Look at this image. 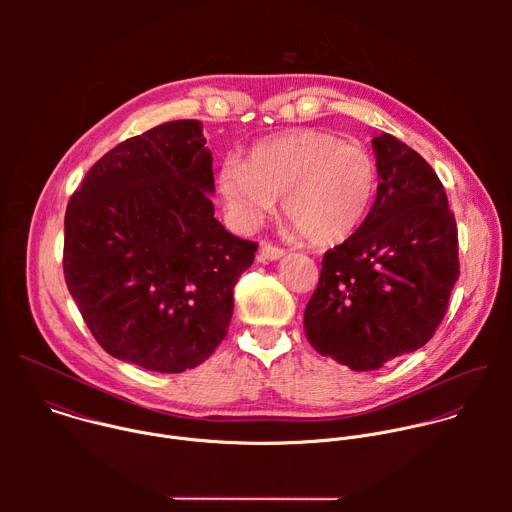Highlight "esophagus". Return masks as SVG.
Returning <instances> with one entry per match:
<instances>
[{"label": "esophagus", "mask_w": 512, "mask_h": 512, "mask_svg": "<svg viewBox=\"0 0 512 512\" xmlns=\"http://www.w3.org/2000/svg\"><path fill=\"white\" fill-rule=\"evenodd\" d=\"M259 255H261V261H277V259H281L285 255V251L281 247L271 245V243H263Z\"/></svg>", "instance_id": "1"}]
</instances>
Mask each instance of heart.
<instances>
[{
  "mask_svg": "<svg viewBox=\"0 0 512 512\" xmlns=\"http://www.w3.org/2000/svg\"><path fill=\"white\" fill-rule=\"evenodd\" d=\"M377 188L375 158L320 129L263 139L245 164L227 160L218 172V192L239 225H259L283 196L289 221L316 245L348 239L369 216Z\"/></svg>",
  "mask_w": 512,
  "mask_h": 512,
  "instance_id": "obj_1",
  "label": "heart"
}]
</instances>
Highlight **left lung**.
<instances>
[{"instance_id": "obj_1", "label": "left lung", "mask_w": 512, "mask_h": 512, "mask_svg": "<svg viewBox=\"0 0 512 512\" xmlns=\"http://www.w3.org/2000/svg\"><path fill=\"white\" fill-rule=\"evenodd\" d=\"M364 223L322 261L304 312L310 344L352 371H375L431 340L460 275L458 229L431 166L389 133Z\"/></svg>"}]
</instances>
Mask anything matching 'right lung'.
I'll use <instances>...</instances> for the list:
<instances>
[{
  "mask_svg": "<svg viewBox=\"0 0 512 512\" xmlns=\"http://www.w3.org/2000/svg\"><path fill=\"white\" fill-rule=\"evenodd\" d=\"M204 143L196 119L125 139L66 206L72 300L111 356L156 373L194 369L223 342L257 251L214 218Z\"/></svg>",
  "mask_w": 512,
  "mask_h": 512,
  "instance_id": "1",
  "label": "right lung"
}]
</instances>
